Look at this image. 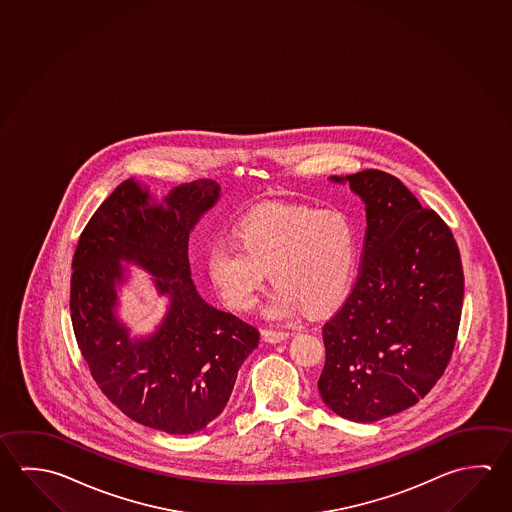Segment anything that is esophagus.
Returning a JSON list of instances; mask_svg holds the SVG:
<instances>
[{"label":"esophagus","mask_w":512,"mask_h":512,"mask_svg":"<svg viewBox=\"0 0 512 512\" xmlns=\"http://www.w3.org/2000/svg\"><path fill=\"white\" fill-rule=\"evenodd\" d=\"M260 334H262V340L266 341V343H280V341H284L289 338V332L286 331H271V329H264Z\"/></svg>","instance_id":"1"}]
</instances>
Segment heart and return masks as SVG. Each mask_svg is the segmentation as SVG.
<instances>
[{"instance_id": "obj_1", "label": "heart", "mask_w": 512, "mask_h": 512, "mask_svg": "<svg viewBox=\"0 0 512 512\" xmlns=\"http://www.w3.org/2000/svg\"><path fill=\"white\" fill-rule=\"evenodd\" d=\"M234 239L208 248L207 273L235 311L257 304L268 277L277 287L262 314L273 322L329 313L349 295L359 237L345 212L271 205L241 217Z\"/></svg>"}]
</instances>
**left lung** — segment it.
Masks as SVG:
<instances>
[{"label":"left lung","mask_w":512,"mask_h":512,"mask_svg":"<svg viewBox=\"0 0 512 512\" xmlns=\"http://www.w3.org/2000/svg\"><path fill=\"white\" fill-rule=\"evenodd\" d=\"M367 210L361 269L323 325V403L343 419L374 422L430 392L448 367L464 302L453 234L395 176H331Z\"/></svg>","instance_id":"1"}]
</instances>
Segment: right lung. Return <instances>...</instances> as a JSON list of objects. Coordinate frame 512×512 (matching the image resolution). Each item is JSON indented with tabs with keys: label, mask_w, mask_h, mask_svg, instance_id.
I'll list each match as a JSON object with an SVG mask.
<instances>
[{
	"label": "right lung",
	"mask_w": 512,
	"mask_h": 512,
	"mask_svg": "<svg viewBox=\"0 0 512 512\" xmlns=\"http://www.w3.org/2000/svg\"><path fill=\"white\" fill-rule=\"evenodd\" d=\"M216 181H192L154 198L144 183H120L84 228L73 255V332L91 376L127 417L189 435L225 410L259 331L208 304L189 264V235L216 207ZM152 277L166 302L161 322L135 335L119 314L130 270Z\"/></svg>",
	"instance_id": "obj_1"
}]
</instances>
